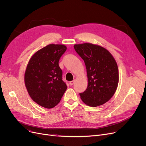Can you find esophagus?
<instances>
[{
	"label": "esophagus",
	"instance_id": "34e87169",
	"mask_svg": "<svg viewBox=\"0 0 146 146\" xmlns=\"http://www.w3.org/2000/svg\"><path fill=\"white\" fill-rule=\"evenodd\" d=\"M70 83V85L72 86V85H73V84L74 83V80H73V81H70V83Z\"/></svg>",
	"mask_w": 146,
	"mask_h": 146
}]
</instances>
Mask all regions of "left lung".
<instances>
[{"instance_id":"1","label":"left lung","mask_w":146,"mask_h":146,"mask_svg":"<svg viewBox=\"0 0 146 146\" xmlns=\"http://www.w3.org/2000/svg\"><path fill=\"white\" fill-rule=\"evenodd\" d=\"M74 48L86 67L88 85L80 94L81 99L92 107L104 104L118 87L119 72L115 60L106 48L98 45L83 43L74 45Z\"/></svg>"}]
</instances>
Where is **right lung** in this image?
I'll use <instances>...</instances> for the list:
<instances>
[{
  "label": "right lung",
  "instance_id": "right-lung-1",
  "mask_svg": "<svg viewBox=\"0 0 146 146\" xmlns=\"http://www.w3.org/2000/svg\"><path fill=\"white\" fill-rule=\"evenodd\" d=\"M66 50L64 45L49 44L35 52L27 64L24 75L26 88L33 100L44 108L56 106L67 88L58 65Z\"/></svg>",
  "mask_w": 146,
  "mask_h": 146
}]
</instances>
